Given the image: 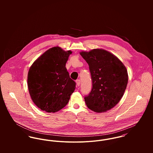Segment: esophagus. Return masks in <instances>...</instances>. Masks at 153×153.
I'll return each mask as SVG.
<instances>
[{"mask_svg":"<svg viewBox=\"0 0 153 153\" xmlns=\"http://www.w3.org/2000/svg\"><path fill=\"white\" fill-rule=\"evenodd\" d=\"M76 85H77V86H79V85H80V84H81L80 80H79V79L76 80Z\"/></svg>","mask_w":153,"mask_h":153,"instance_id":"1","label":"esophagus"}]
</instances>
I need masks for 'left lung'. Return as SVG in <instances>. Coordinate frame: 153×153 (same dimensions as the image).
<instances>
[{"label":"left lung","mask_w":153,"mask_h":153,"mask_svg":"<svg viewBox=\"0 0 153 153\" xmlns=\"http://www.w3.org/2000/svg\"><path fill=\"white\" fill-rule=\"evenodd\" d=\"M80 55L89 65L92 87L85 97L89 109L102 112L115 107L123 97L128 84V72L123 62L102 49L82 51Z\"/></svg>","instance_id":"8db88e82"}]
</instances>
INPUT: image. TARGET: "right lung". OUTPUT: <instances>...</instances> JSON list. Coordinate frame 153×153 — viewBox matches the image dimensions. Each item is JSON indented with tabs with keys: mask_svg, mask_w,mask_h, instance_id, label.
<instances>
[{
	"mask_svg": "<svg viewBox=\"0 0 153 153\" xmlns=\"http://www.w3.org/2000/svg\"><path fill=\"white\" fill-rule=\"evenodd\" d=\"M72 51L53 47L39 56L31 65L27 74V86L34 104L48 112L65 107L76 83L70 77L66 63Z\"/></svg>",
	"mask_w": 153,
	"mask_h": 153,
	"instance_id": "right-lung-1",
	"label": "right lung"
}]
</instances>
